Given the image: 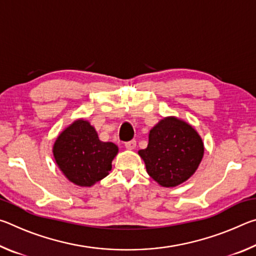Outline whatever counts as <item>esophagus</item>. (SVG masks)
<instances>
[{"label": "esophagus", "instance_id": "esophagus-1", "mask_svg": "<svg viewBox=\"0 0 256 256\" xmlns=\"http://www.w3.org/2000/svg\"><path fill=\"white\" fill-rule=\"evenodd\" d=\"M136 140H131L128 142H125V148L128 149V150L136 149Z\"/></svg>", "mask_w": 256, "mask_h": 256}]
</instances>
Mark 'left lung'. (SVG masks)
I'll return each mask as SVG.
<instances>
[{
	"instance_id": "obj_1",
	"label": "left lung",
	"mask_w": 256,
	"mask_h": 256,
	"mask_svg": "<svg viewBox=\"0 0 256 256\" xmlns=\"http://www.w3.org/2000/svg\"><path fill=\"white\" fill-rule=\"evenodd\" d=\"M138 154L151 178L164 188H175L196 172L204 144L192 125L168 116L150 130L148 146Z\"/></svg>"
}]
</instances>
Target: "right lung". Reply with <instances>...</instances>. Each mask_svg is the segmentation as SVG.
Listing matches in <instances>:
<instances>
[{
  "label": "right lung",
  "instance_id": "1",
  "mask_svg": "<svg viewBox=\"0 0 256 256\" xmlns=\"http://www.w3.org/2000/svg\"><path fill=\"white\" fill-rule=\"evenodd\" d=\"M118 154L112 142L99 140L89 120H76L56 138L53 156L60 170L73 184L90 188L112 170V162Z\"/></svg>",
  "mask_w": 256,
  "mask_h": 256
}]
</instances>
